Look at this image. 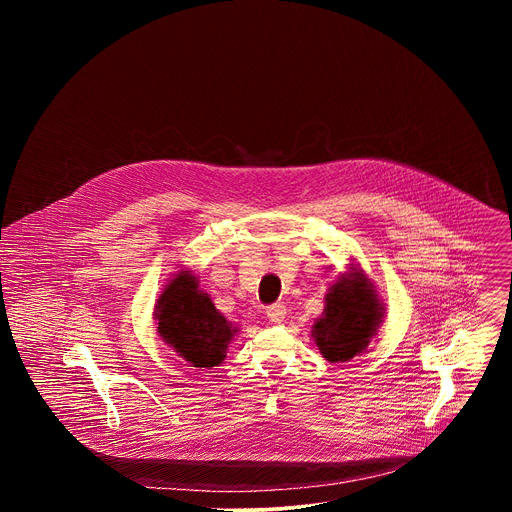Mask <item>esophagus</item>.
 Instances as JSON below:
<instances>
[{"instance_id":"esophagus-1","label":"esophagus","mask_w":512,"mask_h":512,"mask_svg":"<svg viewBox=\"0 0 512 512\" xmlns=\"http://www.w3.org/2000/svg\"><path fill=\"white\" fill-rule=\"evenodd\" d=\"M267 318L271 320V322H281L283 318H285V306L283 304H271L269 308H267Z\"/></svg>"}]
</instances>
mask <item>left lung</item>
Here are the masks:
<instances>
[{
	"label": "left lung",
	"mask_w": 512,
	"mask_h": 512,
	"mask_svg": "<svg viewBox=\"0 0 512 512\" xmlns=\"http://www.w3.org/2000/svg\"><path fill=\"white\" fill-rule=\"evenodd\" d=\"M383 316L375 285L362 271L352 269L328 287L324 314L316 320L312 336L326 360L348 362L367 350Z\"/></svg>",
	"instance_id": "obj_1"
}]
</instances>
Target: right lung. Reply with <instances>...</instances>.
Returning a JSON list of instances; mask_svg holds the SVG:
<instances>
[{"mask_svg": "<svg viewBox=\"0 0 512 512\" xmlns=\"http://www.w3.org/2000/svg\"><path fill=\"white\" fill-rule=\"evenodd\" d=\"M160 338L192 367H218L227 356L237 328L198 289L190 271H178L164 287L154 312Z\"/></svg>", "mask_w": 512, "mask_h": 512, "instance_id": "right-lung-1", "label": "right lung"}]
</instances>
